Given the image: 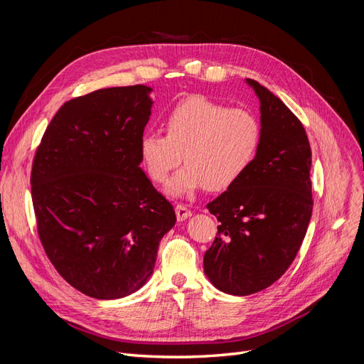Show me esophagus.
Here are the masks:
<instances>
[{
    "label": "esophagus",
    "instance_id": "1",
    "mask_svg": "<svg viewBox=\"0 0 364 364\" xmlns=\"http://www.w3.org/2000/svg\"><path fill=\"white\" fill-rule=\"evenodd\" d=\"M191 214H193V213L190 211V209L186 208L185 205H182V203L176 206V217H178L179 222H183V220L191 217Z\"/></svg>",
    "mask_w": 364,
    "mask_h": 364
}]
</instances>
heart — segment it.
Returning <instances> with one entry per match:
<instances>
[{
  "label": "heart",
  "instance_id": "heart-1",
  "mask_svg": "<svg viewBox=\"0 0 364 364\" xmlns=\"http://www.w3.org/2000/svg\"><path fill=\"white\" fill-rule=\"evenodd\" d=\"M165 135L141 138L139 155L149 178L167 182L183 159L186 167L170 182L171 196H193L209 186L226 190L255 161L262 139L259 118L245 107H228L203 95H190L164 119Z\"/></svg>",
  "mask_w": 364,
  "mask_h": 364
}]
</instances>
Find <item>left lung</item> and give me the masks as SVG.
Instances as JSON below:
<instances>
[{
	"mask_svg": "<svg viewBox=\"0 0 364 364\" xmlns=\"http://www.w3.org/2000/svg\"><path fill=\"white\" fill-rule=\"evenodd\" d=\"M262 139L238 182L206 208L220 225L205 252L203 270L214 287L247 296L267 289L290 267L313 211L311 149L297 117L258 82Z\"/></svg>",
	"mask_w": 364,
	"mask_h": 364,
	"instance_id": "obj_1",
	"label": "left lung"
}]
</instances>
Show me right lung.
<instances>
[{"mask_svg":"<svg viewBox=\"0 0 364 364\" xmlns=\"http://www.w3.org/2000/svg\"><path fill=\"white\" fill-rule=\"evenodd\" d=\"M150 92L135 85L73 98L53 117L33 159L43 250L65 281L95 299L139 290L176 223L171 203L139 167Z\"/></svg>","mask_w":364,"mask_h":364,"instance_id":"add662e5","label":"right lung"}]
</instances>
